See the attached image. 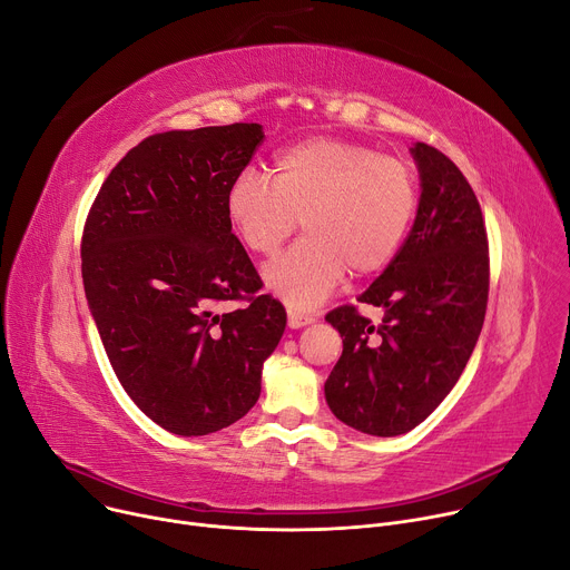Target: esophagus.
Returning <instances> with one entry per match:
<instances>
[{
    "instance_id": "obj_1",
    "label": "esophagus",
    "mask_w": 570,
    "mask_h": 570,
    "mask_svg": "<svg viewBox=\"0 0 570 570\" xmlns=\"http://www.w3.org/2000/svg\"><path fill=\"white\" fill-rule=\"evenodd\" d=\"M315 317L313 315H305V313H296V311H287V324L289 328H301V326H308L313 324Z\"/></svg>"
}]
</instances>
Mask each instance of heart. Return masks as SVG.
I'll list each match as a JSON object with an SVG mask.
<instances>
[{"label": "heart", "instance_id": "b5f03b06", "mask_svg": "<svg viewBox=\"0 0 570 570\" xmlns=\"http://www.w3.org/2000/svg\"><path fill=\"white\" fill-rule=\"evenodd\" d=\"M417 207L411 161L335 137L296 141L274 157V183L242 170L226 198L242 244L272 257L298 226L294 244L265 272L267 287L298 311L315 308L346 269L381 272L400 250Z\"/></svg>", "mask_w": 570, "mask_h": 570}]
</instances>
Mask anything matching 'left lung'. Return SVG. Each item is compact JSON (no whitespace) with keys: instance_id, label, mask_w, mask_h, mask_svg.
<instances>
[{"instance_id":"obj_1","label":"left lung","mask_w":570,"mask_h":570,"mask_svg":"<svg viewBox=\"0 0 570 570\" xmlns=\"http://www.w3.org/2000/svg\"><path fill=\"white\" fill-rule=\"evenodd\" d=\"M422 194L415 224L385 272L358 296L383 308L379 326L356 305L326 322L342 356L324 383L337 420L370 435L415 429L463 374L489 303V237L459 166L426 144L411 148Z\"/></svg>"}]
</instances>
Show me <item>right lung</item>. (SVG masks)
<instances>
[{
  "label": "right lung",
  "mask_w": 570,
  "mask_h": 570,
  "mask_svg": "<svg viewBox=\"0 0 570 570\" xmlns=\"http://www.w3.org/2000/svg\"><path fill=\"white\" fill-rule=\"evenodd\" d=\"M262 139L257 122L153 135L111 168L86 216L81 278L109 363L175 435L244 417L285 331L226 209ZM226 299L245 305L216 314Z\"/></svg>",
  "instance_id": "1"
}]
</instances>
